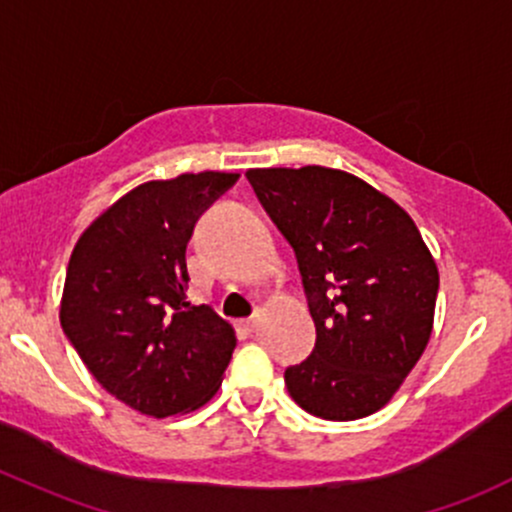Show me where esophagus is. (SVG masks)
<instances>
[{
	"mask_svg": "<svg viewBox=\"0 0 512 512\" xmlns=\"http://www.w3.org/2000/svg\"><path fill=\"white\" fill-rule=\"evenodd\" d=\"M257 323H260V320H257V316H250V318H245V320H243V325H245L247 333H255V330H257Z\"/></svg>",
	"mask_w": 512,
	"mask_h": 512,
	"instance_id": "esophagus-1",
	"label": "esophagus"
}]
</instances>
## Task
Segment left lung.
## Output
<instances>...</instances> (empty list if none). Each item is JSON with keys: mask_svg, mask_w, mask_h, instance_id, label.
Listing matches in <instances>:
<instances>
[{"mask_svg": "<svg viewBox=\"0 0 512 512\" xmlns=\"http://www.w3.org/2000/svg\"><path fill=\"white\" fill-rule=\"evenodd\" d=\"M299 262L316 345L284 381L303 411L357 420L389 403L432 333L437 267L413 218L340 170L247 172Z\"/></svg>", "mask_w": 512, "mask_h": 512, "instance_id": "1", "label": "left lung"}]
</instances>
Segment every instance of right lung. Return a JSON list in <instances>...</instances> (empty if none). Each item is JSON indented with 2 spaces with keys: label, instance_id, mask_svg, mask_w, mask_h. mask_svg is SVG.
<instances>
[{
  "label": "right lung",
  "instance_id": "1",
  "mask_svg": "<svg viewBox=\"0 0 512 512\" xmlns=\"http://www.w3.org/2000/svg\"><path fill=\"white\" fill-rule=\"evenodd\" d=\"M238 174H179L121 196L77 240L60 325L111 396L153 418L204 406L218 391L235 333L187 301L196 221Z\"/></svg>",
  "mask_w": 512,
  "mask_h": 512
}]
</instances>
